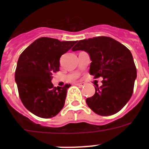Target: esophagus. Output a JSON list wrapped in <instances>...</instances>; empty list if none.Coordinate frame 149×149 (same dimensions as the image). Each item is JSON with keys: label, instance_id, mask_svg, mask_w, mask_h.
<instances>
[{"label": "esophagus", "instance_id": "34e87169", "mask_svg": "<svg viewBox=\"0 0 149 149\" xmlns=\"http://www.w3.org/2000/svg\"><path fill=\"white\" fill-rule=\"evenodd\" d=\"M76 85L78 86H80V87H82V86H84L85 84H84V83H77V84H76Z\"/></svg>", "mask_w": 149, "mask_h": 149}]
</instances>
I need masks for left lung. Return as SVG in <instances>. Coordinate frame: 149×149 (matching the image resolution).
Masks as SVG:
<instances>
[{
  "label": "left lung",
  "instance_id": "1",
  "mask_svg": "<svg viewBox=\"0 0 149 149\" xmlns=\"http://www.w3.org/2000/svg\"><path fill=\"white\" fill-rule=\"evenodd\" d=\"M72 51H84L92 61L89 74L101 77L102 85L95 84V93L86 102L100 116H111L122 110L130 100L136 78V68L131 51L118 41L98 36L77 42Z\"/></svg>",
  "mask_w": 149,
  "mask_h": 149
}]
</instances>
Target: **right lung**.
<instances>
[{"label":"right lung","mask_w":149,"mask_h":149,"mask_svg":"<svg viewBox=\"0 0 149 149\" xmlns=\"http://www.w3.org/2000/svg\"><path fill=\"white\" fill-rule=\"evenodd\" d=\"M77 42L48 37L36 39L20 55L15 81L24 106L37 116L48 119L59 113L71 86L54 87L51 80L60 70V56Z\"/></svg>","instance_id":"add662e5"}]
</instances>
